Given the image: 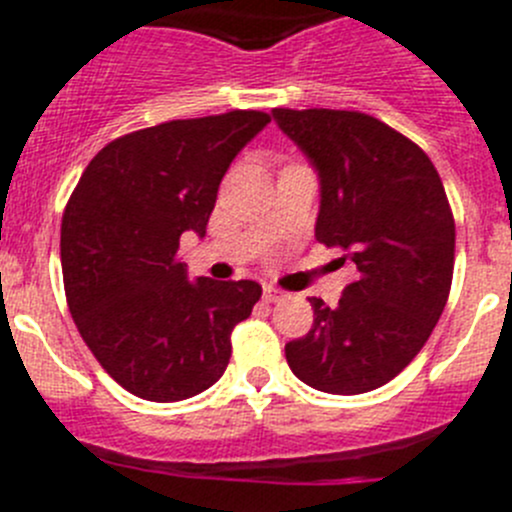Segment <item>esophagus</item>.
I'll return each instance as SVG.
<instances>
[{"label":"esophagus","instance_id":"obj_1","mask_svg":"<svg viewBox=\"0 0 512 512\" xmlns=\"http://www.w3.org/2000/svg\"><path fill=\"white\" fill-rule=\"evenodd\" d=\"M281 299H284V291L274 289V286H266V289H264L266 304H276V301H281Z\"/></svg>","mask_w":512,"mask_h":512}]
</instances>
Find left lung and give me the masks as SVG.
I'll return each mask as SVG.
<instances>
[{"label": "left lung", "mask_w": 512, "mask_h": 512, "mask_svg": "<svg viewBox=\"0 0 512 512\" xmlns=\"http://www.w3.org/2000/svg\"><path fill=\"white\" fill-rule=\"evenodd\" d=\"M274 118L319 170L316 241L357 266L337 306L311 296L314 324L286 344V362L321 392H369L420 354L445 309L450 201L425 150L372 115L274 107Z\"/></svg>", "instance_id": "left-lung-1"}]
</instances>
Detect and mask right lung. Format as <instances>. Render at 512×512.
<instances>
[{
	"label": "right lung",
	"instance_id": "right-lung-1",
	"mask_svg": "<svg viewBox=\"0 0 512 512\" xmlns=\"http://www.w3.org/2000/svg\"><path fill=\"white\" fill-rule=\"evenodd\" d=\"M261 110L168 120L107 143L62 213V281L77 332L135 397L178 402L221 379L231 332L261 299L256 281H188L180 236L206 233Z\"/></svg>",
	"mask_w": 512,
	"mask_h": 512
}]
</instances>
